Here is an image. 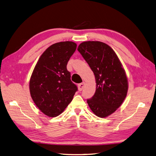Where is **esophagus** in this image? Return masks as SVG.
Here are the masks:
<instances>
[{"label":"esophagus","instance_id":"esophagus-1","mask_svg":"<svg viewBox=\"0 0 156 156\" xmlns=\"http://www.w3.org/2000/svg\"><path fill=\"white\" fill-rule=\"evenodd\" d=\"M84 86H85V83H82L79 84H78L79 90V91H81L84 88Z\"/></svg>","mask_w":156,"mask_h":156}]
</instances>
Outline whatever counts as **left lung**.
I'll use <instances>...</instances> for the list:
<instances>
[{"mask_svg": "<svg viewBox=\"0 0 156 156\" xmlns=\"http://www.w3.org/2000/svg\"><path fill=\"white\" fill-rule=\"evenodd\" d=\"M95 75V94L87 100L96 116L105 118L115 112L123 103L128 90L125 70L113 49L98 41H84L77 49Z\"/></svg>", "mask_w": 156, "mask_h": 156, "instance_id": "obj_1", "label": "left lung"}]
</instances>
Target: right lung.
<instances>
[{
	"label": "right lung",
	"mask_w": 156,
	"mask_h": 156,
	"mask_svg": "<svg viewBox=\"0 0 156 156\" xmlns=\"http://www.w3.org/2000/svg\"><path fill=\"white\" fill-rule=\"evenodd\" d=\"M76 48L77 44L69 41L51 45L33 70L29 83L30 96L39 109L49 117L60 115L77 90L66 68Z\"/></svg>",
	"instance_id": "add662e5"
}]
</instances>
